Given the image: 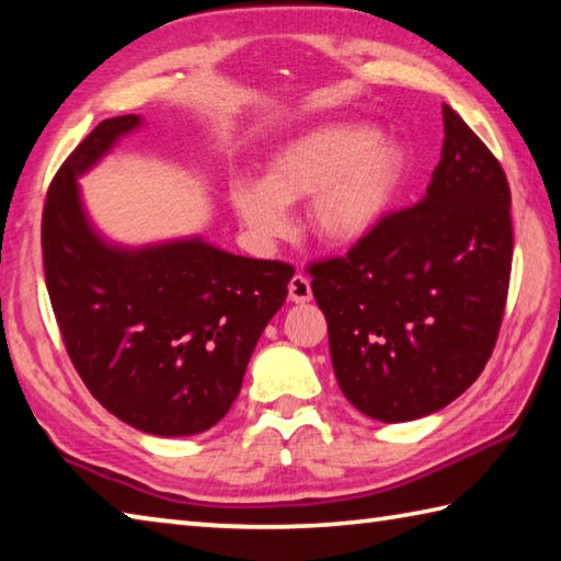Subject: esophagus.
I'll return each instance as SVG.
<instances>
[{
    "instance_id": "obj_1",
    "label": "esophagus",
    "mask_w": 561,
    "mask_h": 561,
    "mask_svg": "<svg viewBox=\"0 0 561 561\" xmlns=\"http://www.w3.org/2000/svg\"><path fill=\"white\" fill-rule=\"evenodd\" d=\"M289 299L294 304H307L311 301V282L304 274H294L289 282Z\"/></svg>"
}]
</instances>
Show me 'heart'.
I'll use <instances>...</instances> for the list:
<instances>
[{
  "mask_svg": "<svg viewBox=\"0 0 561 561\" xmlns=\"http://www.w3.org/2000/svg\"><path fill=\"white\" fill-rule=\"evenodd\" d=\"M404 164L402 147L368 127L321 125L274 151L262 181L232 183L230 203L254 238L277 240L289 230L287 206L311 197V236L325 248H348L380 226Z\"/></svg>",
  "mask_w": 561,
  "mask_h": 561,
  "instance_id": "b5f03b06",
  "label": "heart"
}]
</instances>
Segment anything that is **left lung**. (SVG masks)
Returning a JSON list of instances; mask_svg holds the SVG:
<instances>
[{
    "label": "left lung",
    "mask_w": 561,
    "mask_h": 561,
    "mask_svg": "<svg viewBox=\"0 0 561 561\" xmlns=\"http://www.w3.org/2000/svg\"><path fill=\"white\" fill-rule=\"evenodd\" d=\"M442 115V161L424 198L345 257L309 267L341 392L385 424L439 412L476 382L511 284L507 179L449 105Z\"/></svg>",
    "instance_id": "left-lung-1"
}]
</instances>
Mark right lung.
I'll return each instance as SVG.
<instances>
[{
    "instance_id": "add662e5",
    "label": "right lung",
    "mask_w": 561,
    "mask_h": 561,
    "mask_svg": "<svg viewBox=\"0 0 561 561\" xmlns=\"http://www.w3.org/2000/svg\"><path fill=\"white\" fill-rule=\"evenodd\" d=\"M141 127L103 119L50 183L41 248L60 335L95 400L135 430L193 436L236 402L294 267L240 257L206 238L119 245L90 220L78 179Z\"/></svg>"
}]
</instances>
